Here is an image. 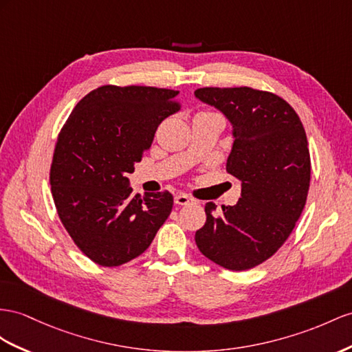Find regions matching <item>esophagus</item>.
<instances>
[{"instance_id": "1", "label": "esophagus", "mask_w": 352, "mask_h": 352, "mask_svg": "<svg viewBox=\"0 0 352 352\" xmlns=\"http://www.w3.org/2000/svg\"><path fill=\"white\" fill-rule=\"evenodd\" d=\"M174 201H175L177 205H188V204L195 202V199H192V197L187 196V195H177Z\"/></svg>"}]
</instances>
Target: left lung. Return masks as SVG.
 <instances>
[{
    "mask_svg": "<svg viewBox=\"0 0 352 352\" xmlns=\"http://www.w3.org/2000/svg\"><path fill=\"white\" fill-rule=\"evenodd\" d=\"M202 102L232 124L226 169L242 183L236 205H205L206 221L196 232L201 253L229 270H247L272 257L290 236L305 208L311 157L303 124L293 107L275 94L251 87H202Z\"/></svg>",
    "mask_w": 352,
    "mask_h": 352,
    "instance_id": "1",
    "label": "left lung"
}]
</instances>
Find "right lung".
I'll use <instances>...</instances> for the list:
<instances>
[{
	"instance_id": "add662e5",
	"label": "right lung",
	"mask_w": 352,
	"mask_h": 352,
	"mask_svg": "<svg viewBox=\"0 0 352 352\" xmlns=\"http://www.w3.org/2000/svg\"><path fill=\"white\" fill-rule=\"evenodd\" d=\"M178 90L101 86L89 92L58 135L50 186L59 219L92 262L114 267L146 251L173 211L169 192L132 196L128 174L157 126L174 114Z\"/></svg>"
}]
</instances>
